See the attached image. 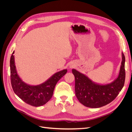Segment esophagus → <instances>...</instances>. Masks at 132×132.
Listing matches in <instances>:
<instances>
[{"mask_svg":"<svg viewBox=\"0 0 132 132\" xmlns=\"http://www.w3.org/2000/svg\"><path fill=\"white\" fill-rule=\"evenodd\" d=\"M73 67H74V66H73V65H70L69 66V68H70V69H71V68H73Z\"/></svg>","mask_w":132,"mask_h":132,"instance_id":"1","label":"esophagus"}]
</instances>
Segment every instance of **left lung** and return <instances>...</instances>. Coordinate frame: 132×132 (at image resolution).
Instances as JSON below:
<instances>
[{
	"mask_svg": "<svg viewBox=\"0 0 132 132\" xmlns=\"http://www.w3.org/2000/svg\"><path fill=\"white\" fill-rule=\"evenodd\" d=\"M125 57L122 52V62L117 78L109 84H101L87 75L73 69L75 77V92L79 101L86 107L99 108L111 102L117 97L125 81Z\"/></svg>",
	"mask_w": 132,
	"mask_h": 132,
	"instance_id": "8db88e82",
	"label": "left lung"
}]
</instances>
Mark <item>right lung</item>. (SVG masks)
I'll list each match as a JSON object with an SVG mask.
<instances>
[{
    "label": "right lung",
    "instance_id": "right-lung-1",
    "mask_svg": "<svg viewBox=\"0 0 132 132\" xmlns=\"http://www.w3.org/2000/svg\"><path fill=\"white\" fill-rule=\"evenodd\" d=\"M14 51L10 61V78L13 89L15 94L27 104L35 107L41 106L48 101L52 97L54 87L57 82L64 75L67 69L55 73L41 84L31 85L27 84L19 77L15 64Z\"/></svg>",
    "mask_w": 132,
    "mask_h": 132
}]
</instances>
